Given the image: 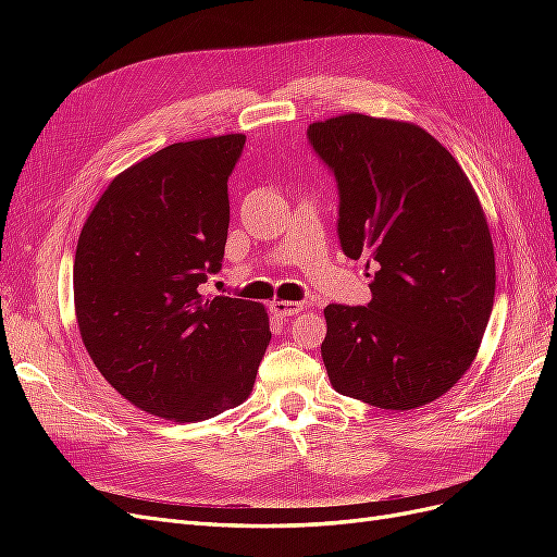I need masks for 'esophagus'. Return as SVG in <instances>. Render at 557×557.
Here are the masks:
<instances>
[{
  "mask_svg": "<svg viewBox=\"0 0 557 557\" xmlns=\"http://www.w3.org/2000/svg\"><path fill=\"white\" fill-rule=\"evenodd\" d=\"M301 309H305V305H301V301H285V299L272 301V311H274L276 315H281V318L297 315Z\"/></svg>",
  "mask_w": 557,
  "mask_h": 557,
  "instance_id": "1",
  "label": "esophagus"
}]
</instances>
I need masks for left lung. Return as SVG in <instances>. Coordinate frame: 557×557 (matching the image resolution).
Instances as JSON below:
<instances>
[{"mask_svg":"<svg viewBox=\"0 0 557 557\" xmlns=\"http://www.w3.org/2000/svg\"><path fill=\"white\" fill-rule=\"evenodd\" d=\"M307 137L339 190L344 256L374 267L367 307H325L336 393L409 411L474 362L495 299V250L467 174L413 123L346 113Z\"/></svg>","mask_w":557,"mask_h":557,"instance_id":"1","label":"left lung"}]
</instances>
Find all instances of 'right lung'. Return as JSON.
<instances>
[{"label": "right lung", "mask_w": 557, "mask_h": 557, "mask_svg": "<svg viewBox=\"0 0 557 557\" xmlns=\"http://www.w3.org/2000/svg\"><path fill=\"white\" fill-rule=\"evenodd\" d=\"M244 134L172 144L117 174L81 230L74 305L95 367L174 423L242 404L272 339L258 301L205 297L223 267Z\"/></svg>", "instance_id": "add662e5"}]
</instances>
